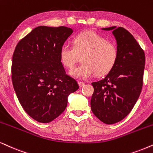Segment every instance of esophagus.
<instances>
[{
  "mask_svg": "<svg viewBox=\"0 0 153 153\" xmlns=\"http://www.w3.org/2000/svg\"><path fill=\"white\" fill-rule=\"evenodd\" d=\"M78 85L80 86V88H82V87H83L85 85V83L83 82H78Z\"/></svg>",
  "mask_w": 153,
  "mask_h": 153,
  "instance_id": "esophagus-1",
  "label": "esophagus"
}]
</instances>
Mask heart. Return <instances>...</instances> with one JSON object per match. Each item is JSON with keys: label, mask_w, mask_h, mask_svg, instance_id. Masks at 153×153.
I'll list each match as a JSON object with an SVG mask.
<instances>
[{"label": "heart", "mask_w": 153, "mask_h": 153, "mask_svg": "<svg viewBox=\"0 0 153 153\" xmlns=\"http://www.w3.org/2000/svg\"><path fill=\"white\" fill-rule=\"evenodd\" d=\"M82 56V63L70 71L74 78L88 79L98 75L107 74L117 62V48L111 42L93 31L81 32L73 38V46L64 44L59 51L61 62L72 68Z\"/></svg>", "instance_id": "1"}]
</instances>
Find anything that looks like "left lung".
Here are the masks:
<instances>
[{
    "mask_svg": "<svg viewBox=\"0 0 153 153\" xmlns=\"http://www.w3.org/2000/svg\"><path fill=\"white\" fill-rule=\"evenodd\" d=\"M112 31L118 57L104 78L92 82L94 93L90 105L100 121L114 124L130 113L140 96L146 63L143 50L128 30L121 27L102 28Z\"/></svg>",
    "mask_w": 153,
    "mask_h": 153,
    "instance_id": "left-lung-1",
    "label": "left lung"
}]
</instances>
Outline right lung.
<instances>
[{
    "label": "right lung",
    "instance_id": "obj_1",
    "mask_svg": "<svg viewBox=\"0 0 153 153\" xmlns=\"http://www.w3.org/2000/svg\"><path fill=\"white\" fill-rule=\"evenodd\" d=\"M73 32L67 27L39 26L22 39L12 61V81L27 114L49 123L64 111L68 97L79 88L65 73L59 56L61 46Z\"/></svg>",
    "mask_w": 153,
    "mask_h": 153
}]
</instances>
